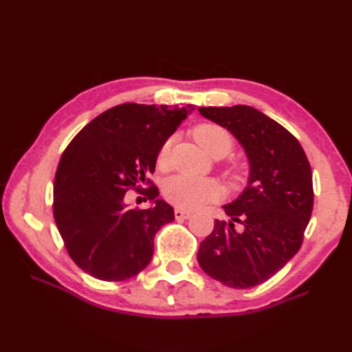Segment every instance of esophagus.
Returning <instances> with one entry per match:
<instances>
[{
    "instance_id": "1",
    "label": "esophagus",
    "mask_w": 352,
    "mask_h": 352,
    "mask_svg": "<svg viewBox=\"0 0 352 352\" xmlns=\"http://www.w3.org/2000/svg\"><path fill=\"white\" fill-rule=\"evenodd\" d=\"M174 214H175V219H178V221H183V219H189L190 216H192V213L190 212H186V210H182V208H175V212H174Z\"/></svg>"
}]
</instances>
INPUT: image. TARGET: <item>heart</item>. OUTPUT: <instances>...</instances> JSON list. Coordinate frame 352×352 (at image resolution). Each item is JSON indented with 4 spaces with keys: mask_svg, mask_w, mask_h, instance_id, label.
Segmentation results:
<instances>
[{
    "mask_svg": "<svg viewBox=\"0 0 352 352\" xmlns=\"http://www.w3.org/2000/svg\"><path fill=\"white\" fill-rule=\"evenodd\" d=\"M193 138L198 145L210 157H223L233 148V139L230 133L222 129L221 125L204 122L193 129ZM170 153V139L162 145L159 155H157V164L159 168H166ZM163 195L172 206L184 208V210H193L212 201L219 199L222 195L221 186L212 178H195L188 175L170 177L163 186Z\"/></svg>",
    "mask_w": 352,
    "mask_h": 352,
    "instance_id": "heart-1",
    "label": "heart"
}]
</instances>
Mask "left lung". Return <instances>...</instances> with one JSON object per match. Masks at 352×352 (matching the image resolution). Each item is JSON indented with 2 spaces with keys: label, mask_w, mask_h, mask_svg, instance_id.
<instances>
[{
  "label": "left lung",
  "mask_w": 352,
  "mask_h": 352,
  "mask_svg": "<svg viewBox=\"0 0 352 352\" xmlns=\"http://www.w3.org/2000/svg\"><path fill=\"white\" fill-rule=\"evenodd\" d=\"M198 110L233 134L250 162L248 184L223 206L230 221H214L199 245L198 263L228 287H254L301 248L313 210L310 163L294 134L257 109L239 104Z\"/></svg>",
  "instance_id": "obj_1"
}]
</instances>
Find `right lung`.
<instances>
[{
	"label": "right lung",
	"mask_w": 352,
	"mask_h": 352,
	"mask_svg": "<svg viewBox=\"0 0 352 352\" xmlns=\"http://www.w3.org/2000/svg\"><path fill=\"white\" fill-rule=\"evenodd\" d=\"M192 110L125 102L92 119L66 146L56 170L52 213L69 257L89 275L122 281L151 261L155 233L175 216L157 198L159 189L148 175L162 145ZM130 188L153 206L126 208Z\"/></svg>",
	"instance_id": "add662e5"
}]
</instances>
